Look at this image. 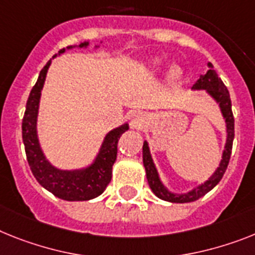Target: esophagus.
Listing matches in <instances>:
<instances>
[{
  "mask_svg": "<svg viewBox=\"0 0 255 255\" xmlns=\"http://www.w3.org/2000/svg\"><path fill=\"white\" fill-rule=\"evenodd\" d=\"M146 122H147V118L144 113H134V114L131 117V126L132 128H136V129L144 128Z\"/></svg>",
  "mask_w": 255,
  "mask_h": 255,
  "instance_id": "esophagus-1",
  "label": "esophagus"
}]
</instances>
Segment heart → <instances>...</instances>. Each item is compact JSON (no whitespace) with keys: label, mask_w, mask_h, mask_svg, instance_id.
Here are the masks:
<instances>
[{"label":"heart","mask_w":255,"mask_h":255,"mask_svg":"<svg viewBox=\"0 0 255 255\" xmlns=\"http://www.w3.org/2000/svg\"><path fill=\"white\" fill-rule=\"evenodd\" d=\"M159 58H150L146 62V67L150 68V70H155V68L159 67ZM181 75H183V70H181L177 65H174L170 70H168L167 75H166V80H167L168 84H174V83H176V81L181 78Z\"/></svg>","instance_id":"b5f03b06"}]
</instances>
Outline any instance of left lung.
<instances>
[{
  "mask_svg": "<svg viewBox=\"0 0 255 255\" xmlns=\"http://www.w3.org/2000/svg\"><path fill=\"white\" fill-rule=\"evenodd\" d=\"M192 91H205L218 104L222 117L224 119V123H226V144H224V150L222 153V159L219 162V166L206 181L198 184L197 187L192 188L188 192L175 193V192H171L160 180L158 170L155 167V164H154L153 158H151L150 147H149L147 141H144V145H142V162H144V167L145 171H146V179L147 183H149V187L158 198L167 201V202H174V204L193 202V201L198 200L206 193H209L222 180V177H223L224 172L227 170V166H228V162H230L233 137H235V119H233L232 114L230 92H228L226 85L223 84V81L220 80L211 63H207V71L204 75H200V79L194 83L193 87H192Z\"/></svg>",
  "mask_w": 255,
  "mask_h": 255,
  "instance_id": "obj_1",
  "label": "left lung"
}]
</instances>
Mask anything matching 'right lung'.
Segmentation results:
<instances>
[{"label":"right lung","instance_id":"obj_1","mask_svg":"<svg viewBox=\"0 0 255 255\" xmlns=\"http://www.w3.org/2000/svg\"><path fill=\"white\" fill-rule=\"evenodd\" d=\"M88 46H89V42L84 41L79 45L67 46V49H85ZM96 48H100V45H96ZM65 51L66 49L59 50L58 55L63 54ZM55 57L57 54L53 58ZM50 65L51 59L44 66L38 75L37 81L35 87L32 88L27 106H25L22 123V134L27 160H28L32 174L36 177L38 184L54 194L55 197L66 201L93 200L104 193L108 184L111 181L113 164L117 159L118 140L124 132L129 129V126L128 123H124L108 132L100 146V150L96 154L95 159L85 167L74 168V170H63V168L55 167L45 155L37 133L40 98H41L42 88H44L45 79H46Z\"/></svg>","mask_w":255,"mask_h":255}]
</instances>
